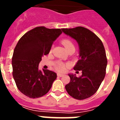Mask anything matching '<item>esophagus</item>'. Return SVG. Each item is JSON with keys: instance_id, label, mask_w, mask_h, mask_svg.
I'll use <instances>...</instances> for the list:
<instances>
[{"instance_id": "34e87169", "label": "esophagus", "mask_w": 120, "mask_h": 120, "mask_svg": "<svg viewBox=\"0 0 120 120\" xmlns=\"http://www.w3.org/2000/svg\"><path fill=\"white\" fill-rule=\"evenodd\" d=\"M64 74H61V73H57V76H58V77H62L64 76Z\"/></svg>"}]
</instances>
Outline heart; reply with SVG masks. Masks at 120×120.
Listing matches in <instances>:
<instances>
[{"label": "heart", "instance_id": "b5f03b06", "mask_svg": "<svg viewBox=\"0 0 120 120\" xmlns=\"http://www.w3.org/2000/svg\"><path fill=\"white\" fill-rule=\"evenodd\" d=\"M62 43L65 47V48L67 49V50H68V49H71V48H73V47L75 48V46L73 45V43H72V41L71 40H68V39L63 40L62 41ZM68 67V64H65L64 63H62V62H59L55 65V69L57 71H59V72H64V71H65L67 68Z\"/></svg>", "mask_w": 120, "mask_h": 120}]
</instances>
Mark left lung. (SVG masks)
Wrapping results in <instances>:
<instances>
[{
    "label": "left lung",
    "mask_w": 120,
    "mask_h": 120,
    "mask_svg": "<svg viewBox=\"0 0 120 120\" xmlns=\"http://www.w3.org/2000/svg\"><path fill=\"white\" fill-rule=\"evenodd\" d=\"M62 30L79 44L80 59L73 69L82 71L80 77L68 74L70 82L65 89L77 100L88 98L97 92L106 74L107 58L103 44L94 33L85 27Z\"/></svg>",
    "instance_id": "obj_1"
}]
</instances>
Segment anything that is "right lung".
Wrapping results in <instances>:
<instances>
[{"label":"right lung","instance_id":"obj_1","mask_svg":"<svg viewBox=\"0 0 120 120\" xmlns=\"http://www.w3.org/2000/svg\"><path fill=\"white\" fill-rule=\"evenodd\" d=\"M62 33L60 29L35 27L18 41L12 59V75L18 89L27 97L36 98L45 95L56 79V73L49 70L41 71L38 65Z\"/></svg>","mask_w":120,"mask_h":120}]
</instances>
